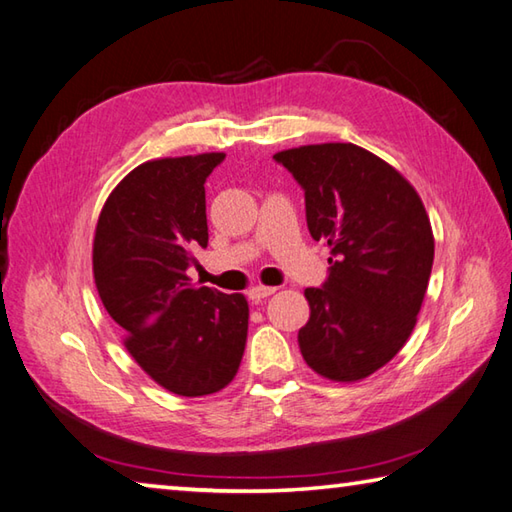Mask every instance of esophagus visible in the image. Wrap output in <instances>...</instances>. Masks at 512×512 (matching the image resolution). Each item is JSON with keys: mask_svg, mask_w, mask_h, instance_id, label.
Masks as SVG:
<instances>
[{"mask_svg": "<svg viewBox=\"0 0 512 512\" xmlns=\"http://www.w3.org/2000/svg\"><path fill=\"white\" fill-rule=\"evenodd\" d=\"M275 291H277L275 286H262V284H259V286H253V288H250V291H248V297H250V300H253V302H262L264 297H271Z\"/></svg>", "mask_w": 512, "mask_h": 512, "instance_id": "obj_1", "label": "esophagus"}]
</instances>
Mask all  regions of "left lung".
I'll list each match as a JSON object with an SVG mask.
<instances>
[{
    "instance_id": "left-lung-1",
    "label": "left lung",
    "mask_w": 512,
    "mask_h": 512,
    "mask_svg": "<svg viewBox=\"0 0 512 512\" xmlns=\"http://www.w3.org/2000/svg\"><path fill=\"white\" fill-rule=\"evenodd\" d=\"M304 188L306 224L331 248L329 280L306 288L297 333L315 374L358 383L385 367L416 327L434 262V235L414 185L353 143L277 152Z\"/></svg>"
}]
</instances>
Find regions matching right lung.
<instances>
[{"mask_svg": "<svg viewBox=\"0 0 512 512\" xmlns=\"http://www.w3.org/2000/svg\"><path fill=\"white\" fill-rule=\"evenodd\" d=\"M224 152L170 156L134 167L100 210L94 280L125 333L123 345L154 383L179 396L232 383L248 336V302L192 284V250L208 246L206 188Z\"/></svg>", "mask_w": 512, "mask_h": 512, "instance_id": "add662e5", "label": "right lung"}]
</instances>
